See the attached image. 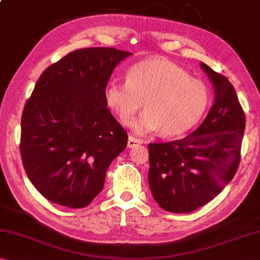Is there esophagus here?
Here are the masks:
<instances>
[{"instance_id":"obj_1","label":"esophagus","mask_w":260,"mask_h":260,"mask_svg":"<svg viewBox=\"0 0 260 260\" xmlns=\"http://www.w3.org/2000/svg\"><path fill=\"white\" fill-rule=\"evenodd\" d=\"M143 143H144V141H142V139H137V138L133 137V136H130L129 139H127V147H129V149H134L135 146L142 145Z\"/></svg>"}]
</instances>
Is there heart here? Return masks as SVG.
<instances>
[{
  "instance_id": "b5f03b06",
  "label": "heart",
  "mask_w": 260,
  "mask_h": 260,
  "mask_svg": "<svg viewBox=\"0 0 260 260\" xmlns=\"http://www.w3.org/2000/svg\"><path fill=\"white\" fill-rule=\"evenodd\" d=\"M126 83L111 80L103 96L122 125L133 124L142 103L145 111L135 123L137 134L158 131L165 137L187 133L201 121L209 105V90L177 63L150 58L131 66Z\"/></svg>"
}]
</instances>
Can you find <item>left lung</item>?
Segmentation results:
<instances>
[{
  "label": "left lung",
  "mask_w": 260,
  "mask_h": 260,
  "mask_svg": "<svg viewBox=\"0 0 260 260\" xmlns=\"http://www.w3.org/2000/svg\"><path fill=\"white\" fill-rule=\"evenodd\" d=\"M215 100L194 133L167 143L149 144V185L159 207L190 213L210 202L233 180L238 169L245 114L234 86L206 63Z\"/></svg>",
  "instance_id": "left-lung-1"
}]
</instances>
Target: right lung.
Here are the masks:
<instances>
[{"instance_id":"obj_1","label":"right lung","mask_w":260,"mask_h":260,"mask_svg":"<svg viewBox=\"0 0 260 260\" xmlns=\"http://www.w3.org/2000/svg\"><path fill=\"white\" fill-rule=\"evenodd\" d=\"M129 55L114 47L75 50L39 77L24 106L19 150L30 181L49 201L88 206L126 147V131L107 108L103 90Z\"/></svg>"}]
</instances>
